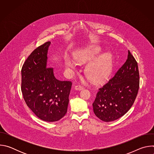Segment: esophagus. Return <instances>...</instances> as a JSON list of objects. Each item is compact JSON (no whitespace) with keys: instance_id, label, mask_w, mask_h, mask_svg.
<instances>
[{"instance_id":"esophagus-1","label":"esophagus","mask_w":154,"mask_h":154,"mask_svg":"<svg viewBox=\"0 0 154 154\" xmlns=\"http://www.w3.org/2000/svg\"><path fill=\"white\" fill-rule=\"evenodd\" d=\"M74 88H75V90H79V91H80V90H83V89L84 88V87L82 86H81V85H78L75 86Z\"/></svg>"}]
</instances>
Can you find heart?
<instances>
[{
  "mask_svg": "<svg viewBox=\"0 0 154 154\" xmlns=\"http://www.w3.org/2000/svg\"><path fill=\"white\" fill-rule=\"evenodd\" d=\"M102 49L96 45H91L82 48L75 52L74 58L79 64L91 62L86 66L85 73L87 78L94 83L105 81L110 75L113 68V56L110 52L102 54ZM76 63L68 58L66 61L67 66L75 69Z\"/></svg>",
  "mask_w": 154,
  "mask_h": 154,
  "instance_id": "b5f03b06",
  "label": "heart"
}]
</instances>
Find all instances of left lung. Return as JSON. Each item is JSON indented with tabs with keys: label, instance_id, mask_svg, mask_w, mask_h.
Here are the masks:
<instances>
[{
	"label": "left lung",
	"instance_id": "1",
	"mask_svg": "<svg viewBox=\"0 0 154 154\" xmlns=\"http://www.w3.org/2000/svg\"><path fill=\"white\" fill-rule=\"evenodd\" d=\"M139 86L138 63L128 51L126 61L115 76L99 89L93 103L95 115L104 122L120 118L134 104Z\"/></svg>",
	"mask_w": 154,
	"mask_h": 154
}]
</instances>
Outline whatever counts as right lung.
Returning <instances> with one entry per match:
<instances>
[{"mask_svg":"<svg viewBox=\"0 0 154 154\" xmlns=\"http://www.w3.org/2000/svg\"><path fill=\"white\" fill-rule=\"evenodd\" d=\"M51 42L35 49L21 70V91L24 99L33 113L46 122H55L67 113L72 82L60 81L48 67Z\"/></svg>","mask_w":154,"mask_h":154,"instance_id":"1","label":"right lung"}]
</instances>
